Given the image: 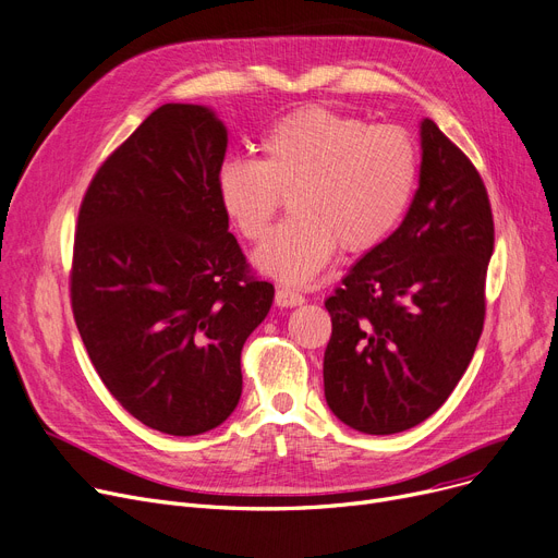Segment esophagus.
I'll use <instances>...</instances> for the list:
<instances>
[{"label":"esophagus","instance_id":"obj_1","mask_svg":"<svg viewBox=\"0 0 558 558\" xmlns=\"http://www.w3.org/2000/svg\"><path fill=\"white\" fill-rule=\"evenodd\" d=\"M275 304L281 308H293L304 304V298L298 293V290H290V288H277L275 293Z\"/></svg>","mask_w":558,"mask_h":558}]
</instances>
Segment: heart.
<instances>
[{
    "label": "heart",
    "mask_w": 558,
    "mask_h": 558,
    "mask_svg": "<svg viewBox=\"0 0 558 558\" xmlns=\"http://www.w3.org/2000/svg\"><path fill=\"white\" fill-rule=\"evenodd\" d=\"M263 158L233 156L218 170L225 214L256 243L290 195L293 218L254 256L283 283H306L336 254L375 250L404 218L417 183V149L400 126L327 106H304L272 124Z\"/></svg>",
    "instance_id": "b5f03b06"
}]
</instances>
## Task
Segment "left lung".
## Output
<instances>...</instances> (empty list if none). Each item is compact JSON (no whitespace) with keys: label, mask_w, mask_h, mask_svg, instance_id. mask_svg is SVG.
<instances>
[{"label":"left lung","mask_w":558,"mask_h":558,"mask_svg":"<svg viewBox=\"0 0 558 558\" xmlns=\"http://www.w3.org/2000/svg\"><path fill=\"white\" fill-rule=\"evenodd\" d=\"M409 214L325 302V397L348 427L388 436L436 413L468 369L486 317L495 247L482 174L424 120Z\"/></svg>","instance_id":"left-lung-1"}]
</instances>
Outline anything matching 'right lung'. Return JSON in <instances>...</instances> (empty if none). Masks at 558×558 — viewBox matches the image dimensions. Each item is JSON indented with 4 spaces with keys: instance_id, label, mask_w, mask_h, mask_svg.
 <instances>
[{
    "instance_id": "right-lung-1",
    "label": "right lung",
    "mask_w": 558,
    "mask_h": 558,
    "mask_svg": "<svg viewBox=\"0 0 558 558\" xmlns=\"http://www.w3.org/2000/svg\"><path fill=\"white\" fill-rule=\"evenodd\" d=\"M225 124L163 104L95 172L78 206L70 302L99 379L147 427L216 429L243 392L241 352L268 315L218 195Z\"/></svg>"
}]
</instances>
